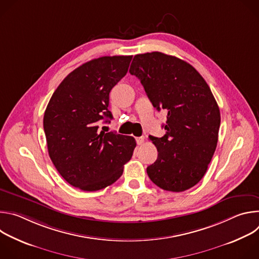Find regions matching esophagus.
Wrapping results in <instances>:
<instances>
[{
    "label": "esophagus",
    "instance_id": "obj_1",
    "mask_svg": "<svg viewBox=\"0 0 259 259\" xmlns=\"http://www.w3.org/2000/svg\"><path fill=\"white\" fill-rule=\"evenodd\" d=\"M135 139H136V142H137L138 145H141V144H143V142H144V137H143V136L136 137Z\"/></svg>",
    "mask_w": 259,
    "mask_h": 259
}]
</instances>
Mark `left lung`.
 Instances as JSON below:
<instances>
[{
    "instance_id": "8db88e82",
    "label": "left lung",
    "mask_w": 259,
    "mask_h": 259,
    "mask_svg": "<svg viewBox=\"0 0 259 259\" xmlns=\"http://www.w3.org/2000/svg\"><path fill=\"white\" fill-rule=\"evenodd\" d=\"M129 72L154 107L167 113L166 134L150 136L159 154L147 175L165 191L193 188L205 175L218 140L220 112L208 84L190 63L162 52L135 55Z\"/></svg>"
}]
</instances>
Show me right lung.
Here are the masks:
<instances>
[{
    "label": "right lung",
    "mask_w": 259,
    "mask_h": 259,
    "mask_svg": "<svg viewBox=\"0 0 259 259\" xmlns=\"http://www.w3.org/2000/svg\"><path fill=\"white\" fill-rule=\"evenodd\" d=\"M132 56L92 59L60 83L44 115L48 153L59 174L85 192L117 181L136 146L132 136L99 129L113 119L109 92L126 75Z\"/></svg>",
    "instance_id": "1"
}]
</instances>
